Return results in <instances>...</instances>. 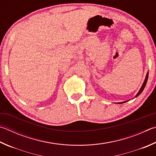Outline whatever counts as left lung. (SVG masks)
<instances>
[{
  "label": "left lung",
  "instance_id": "obj_1",
  "mask_svg": "<svg viewBox=\"0 0 156 156\" xmlns=\"http://www.w3.org/2000/svg\"><path fill=\"white\" fill-rule=\"evenodd\" d=\"M148 76H149V72H147V76H146V78H145V81H144V83L143 84V86L141 87V88H140V90H139V91H138V93H137V95L135 96L136 98L138 97V96L141 93H142V91H143V89H145V87L146 84H147V80H148ZM124 102H126V101H123V102H121V103H119V104H122V103H124Z\"/></svg>",
  "mask_w": 156,
  "mask_h": 156
}]
</instances>
